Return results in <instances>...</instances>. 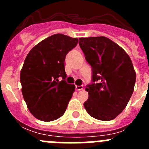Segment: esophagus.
<instances>
[{
    "mask_svg": "<svg viewBox=\"0 0 149 149\" xmlns=\"http://www.w3.org/2000/svg\"><path fill=\"white\" fill-rule=\"evenodd\" d=\"M83 88H84V86H83V85H81V86H75L76 90H77V91L81 90V89H83Z\"/></svg>",
    "mask_w": 149,
    "mask_h": 149,
    "instance_id": "obj_1",
    "label": "esophagus"
}]
</instances>
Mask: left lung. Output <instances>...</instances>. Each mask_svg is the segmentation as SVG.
Listing matches in <instances>:
<instances>
[{
    "label": "left lung",
    "mask_w": 149,
    "mask_h": 149,
    "mask_svg": "<svg viewBox=\"0 0 149 149\" xmlns=\"http://www.w3.org/2000/svg\"><path fill=\"white\" fill-rule=\"evenodd\" d=\"M79 45L92 67V83L84 104L92 117L115 119L125 108L134 92L136 73L127 54L104 36L80 38Z\"/></svg>",
    "instance_id": "8db88e82"
}]
</instances>
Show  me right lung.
<instances>
[{
	"mask_svg": "<svg viewBox=\"0 0 149 149\" xmlns=\"http://www.w3.org/2000/svg\"><path fill=\"white\" fill-rule=\"evenodd\" d=\"M78 42L57 33L34 46L26 56L20 81L24 99L37 119L51 122L64 114L75 86L65 81V59Z\"/></svg>",
	"mask_w": 149,
	"mask_h": 149,
	"instance_id": "1",
	"label": "right lung"
}]
</instances>
